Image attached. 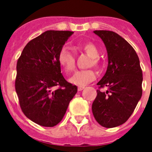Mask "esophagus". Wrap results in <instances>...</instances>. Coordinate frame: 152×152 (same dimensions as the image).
I'll return each mask as SVG.
<instances>
[{
  "label": "esophagus",
  "mask_w": 152,
  "mask_h": 152,
  "mask_svg": "<svg viewBox=\"0 0 152 152\" xmlns=\"http://www.w3.org/2000/svg\"><path fill=\"white\" fill-rule=\"evenodd\" d=\"M84 88H85V86H78L77 89H78V91H82Z\"/></svg>",
  "instance_id": "34e87169"
}]
</instances>
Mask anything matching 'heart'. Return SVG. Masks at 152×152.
<instances>
[{"label":"heart","mask_w":152,"mask_h":152,"mask_svg":"<svg viewBox=\"0 0 152 152\" xmlns=\"http://www.w3.org/2000/svg\"><path fill=\"white\" fill-rule=\"evenodd\" d=\"M80 48L87 53L89 57H91V61L90 62V66H94L98 68L99 66V61L98 57H99V52L95 44L92 42H85L82 44ZM58 63L61 66L66 73H69L75 69L76 67V60L73 53L69 50V47L63 46L59 53H58ZM96 78V74L93 70H80L76 72L72 75L71 78L69 79L70 83H73L75 85L83 86L87 83H91Z\"/></svg>","instance_id":"obj_1"}]
</instances>
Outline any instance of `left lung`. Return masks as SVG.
<instances>
[{
	"label": "left lung",
	"instance_id": "obj_1",
	"mask_svg": "<svg viewBox=\"0 0 152 152\" xmlns=\"http://www.w3.org/2000/svg\"><path fill=\"white\" fill-rule=\"evenodd\" d=\"M108 53L106 73L97 83L92 113L102 126L113 128L130 118L142 96L143 74L135 50L119 34L110 31H95ZM107 88L106 92L100 91Z\"/></svg>",
	"mask_w": 152,
	"mask_h": 152
}]
</instances>
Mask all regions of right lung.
Here are the masks:
<instances>
[{"mask_svg":"<svg viewBox=\"0 0 152 152\" xmlns=\"http://www.w3.org/2000/svg\"><path fill=\"white\" fill-rule=\"evenodd\" d=\"M72 34L45 31L26 45L17 61L15 88L20 108L27 118L42 126L57 125L77 92V87L64 78L57 60Z\"/></svg>","mask_w":152,"mask_h":152,"instance_id":"right-lung-1","label":"right lung"}]
</instances>
